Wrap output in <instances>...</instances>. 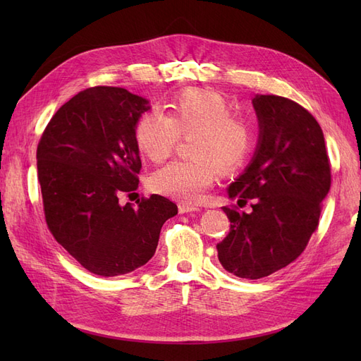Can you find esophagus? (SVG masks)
Segmentation results:
<instances>
[{
    "label": "esophagus",
    "instance_id": "esophagus-1",
    "mask_svg": "<svg viewBox=\"0 0 361 361\" xmlns=\"http://www.w3.org/2000/svg\"><path fill=\"white\" fill-rule=\"evenodd\" d=\"M179 207V212L180 214H187V212H197L200 211L199 206H194V204H188V203H179L178 204Z\"/></svg>",
    "mask_w": 361,
    "mask_h": 361
}]
</instances>
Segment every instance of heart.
Here are the masks:
<instances>
[{"label":"heart","instance_id":"1","mask_svg":"<svg viewBox=\"0 0 361 361\" xmlns=\"http://www.w3.org/2000/svg\"><path fill=\"white\" fill-rule=\"evenodd\" d=\"M191 137L187 161H173L155 171L150 187L180 202H195L220 176L243 167L255 147V129L243 116L231 113L224 97L211 90L188 89L169 105L167 116L149 111L138 118L134 137L141 155L166 161L179 143Z\"/></svg>","mask_w":361,"mask_h":361}]
</instances>
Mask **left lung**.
I'll return each mask as SVG.
<instances>
[{
  "instance_id": "obj_1",
  "label": "left lung",
  "mask_w": 361,
  "mask_h": 361,
  "mask_svg": "<svg viewBox=\"0 0 361 361\" xmlns=\"http://www.w3.org/2000/svg\"><path fill=\"white\" fill-rule=\"evenodd\" d=\"M259 143L250 166L227 192L250 214L224 206L231 231L216 244L226 271L256 280L288 267L318 228L331 169L316 118L288 97L256 94Z\"/></svg>"
}]
</instances>
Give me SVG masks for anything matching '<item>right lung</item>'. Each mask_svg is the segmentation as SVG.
Wrapping results in <instances>:
<instances>
[{"instance_id": "right-lung-1", "label": "right lung", "mask_w": 361, "mask_h": 361, "mask_svg": "<svg viewBox=\"0 0 361 361\" xmlns=\"http://www.w3.org/2000/svg\"><path fill=\"white\" fill-rule=\"evenodd\" d=\"M149 101L120 87H92L59 108L37 146V179L51 233L93 274H128L152 259L178 206L135 194L141 161L134 130Z\"/></svg>"}]
</instances>
